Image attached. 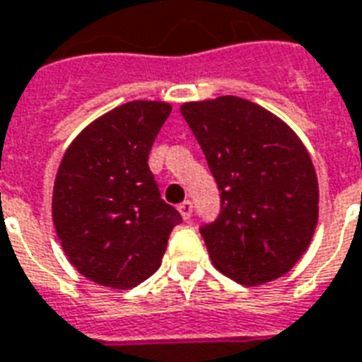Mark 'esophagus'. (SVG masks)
<instances>
[{
    "label": "esophagus",
    "mask_w": 362,
    "mask_h": 362,
    "mask_svg": "<svg viewBox=\"0 0 362 362\" xmlns=\"http://www.w3.org/2000/svg\"><path fill=\"white\" fill-rule=\"evenodd\" d=\"M178 211H180V215L184 221H188L189 216H192V211H194V205H192V202H184L178 205Z\"/></svg>",
    "instance_id": "esophagus-1"
}]
</instances>
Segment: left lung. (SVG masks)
<instances>
[{
    "mask_svg": "<svg viewBox=\"0 0 362 362\" xmlns=\"http://www.w3.org/2000/svg\"><path fill=\"white\" fill-rule=\"evenodd\" d=\"M207 157L221 215L203 226L209 257L224 276L261 286L293 269L318 222V180L293 130L238 95L182 103Z\"/></svg>",
    "mask_w": 362,
    "mask_h": 362,
    "instance_id": "left-lung-1",
    "label": "left lung"
}]
</instances>
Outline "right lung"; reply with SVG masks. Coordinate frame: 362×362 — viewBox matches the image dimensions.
<instances>
[{
  "label": "right lung",
  "mask_w": 362,
  "mask_h": 362,
  "mask_svg": "<svg viewBox=\"0 0 362 362\" xmlns=\"http://www.w3.org/2000/svg\"><path fill=\"white\" fill-rule=\"evenodd\" d=\"M173 111L136 99L90 122L66 147L53 184L61 247L88 280L130 290L160 267L180 213L160 199L149 149Z\"/></svg>",
  "instance_id": "1"
}]
</instances>
